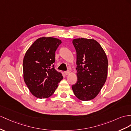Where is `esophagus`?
<instances>
[{
    "label": "esophagus",
    "mask_w": 131,
    "mask_h": 131,
    "mask_svg": "<svg viewBox=\"0 0 131 131\" xmlns=\"http://www.w3.org/2000/svg\"><path fill=\"white\" fill-rule=\"evenodd\" d=\"M70 73V71H69V70H68V71H65V75H69Z\"/></svg>",
    "instance_id": "esophagus-1"
}]
</instances>
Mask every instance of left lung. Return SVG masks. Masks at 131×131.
I'll use <instances>...</instances> for the list:
<instances>
[{"instance_id":"left-lung-1","label":"left lung","mask_w":131,"mask_h":131,"mask_svg":"<svg viewBox=\"0 0 131 131\" xmlns=\"http://www.w3.org/2000/svg\"><path fill=\"white\" fill-rule=\"evenodd\" d=\"M76 51L78 81L72 85L75 95L82 101L94 99L105 83L108 60L100 43L93 39H73Z\"/></svg>"}]
</instances>
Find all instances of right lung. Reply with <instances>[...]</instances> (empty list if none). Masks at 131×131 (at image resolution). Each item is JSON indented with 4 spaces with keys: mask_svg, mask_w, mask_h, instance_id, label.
Returning a JSON list of instances; mask_svg holds the SVG:
<instances>
[{
    "mask_svg": "<svg viewBox=\"0 0 131 131\" xmlns=\"http://www.w3.org/2000/svg\"><path fill=\"white\" fill-rule=\"evenodd\" d=\"M61 41L51 38H40L26 51L23 60L25 83L32 94L39 99L51 96L63 79L55 70V51Z\"/></svg>",
    "mask_w": 131,
    "mask_h": 131,
    "instance_id": "1",
    "label": "right lung"
}]
</instances>
